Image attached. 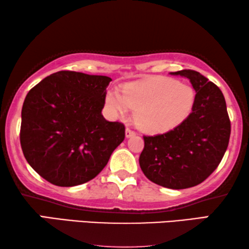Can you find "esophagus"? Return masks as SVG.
<instances>
[{"label":"esophagus","mask_w":249,"mask_h":249,"mask_svg":"<svg viewBox=\"0 0 249 249\" xmlns=\"http://www.w3.org/2000/svg\"><path fill=\"white\" fill-rule=\"evenodd\" d=\"M125 135H126V137H132V136H135V135H136V133L134 132V131H132L131 128H126V131H125Z\"/></svg>","instance_id":"34e87169"}]
</instances>
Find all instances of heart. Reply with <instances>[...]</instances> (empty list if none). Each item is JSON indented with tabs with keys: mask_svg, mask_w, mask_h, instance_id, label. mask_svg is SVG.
I'll use <instances>...</instances> for the list:
<instances>
[{
	"mask_svg": "<svg viewBox=\"0 0 249 249\" xmlns=\"http://www.w3.org/2000/svg\"><path fill=\"white\" fill-rule=\"evenodd\" d=\"M194 90L186 84L171 78L128 83L123 94L112 90L107 94V104L115 112L126 114L136 108L135 120L147 132H163L174 127L191 112L194 104Z\"/></svg>",
	"mask_w": 249,
	"mask_h": 249,
	"instance_id": "1",
	"label": "heart"
}]
</instances>
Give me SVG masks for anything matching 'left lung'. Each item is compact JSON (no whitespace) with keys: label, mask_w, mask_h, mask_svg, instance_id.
I'll use <instances>...</instances> for the list:
<instances>
[{"label":"left lung","mask_w":249,"mask_h":249,"mask_svg":"<svg viewBox=\"0 0 249 249\" xmlns=\"http://www.w3.org/2000/svg\"><path fill=\"white\" fill-rule=\"evenodd\" d=\"M171 74L192 83V112L172 131L144 136L140 166L153 183L184 189L200 184L218 166L230 142L231 121L218 86L193 70Z\"/></svg>","instance_id":"obj_1"}]
</instances>
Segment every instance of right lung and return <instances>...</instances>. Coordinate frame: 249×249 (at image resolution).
<instances>
[{
    "label": "right lung",
    "instance_id": "1",
    "mask_svg": "<svg viewBox=\"0 0 249 249\" xmlns=\"http://www.w3.org/2000/svg\"><path fill=\"white\" fill-rule=\"evenodd\" d=\"M110 81L60 71L27 93L21 147L31 167L51 184L71 187L93 179L124 141V124L102 115Z\"/></svg>",
    "mask_w": 249,
    "mask_h": 249
}]
</instances>
